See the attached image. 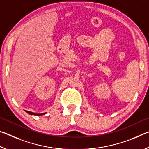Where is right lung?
<instances>
[{
	"mask_svg": "<svg viewBox=\"0 0 149 149\" xmlns=\"http://www.w3.org/2000/svg\"><path fill=\"white\" fill-rule=\"evenodd\" d=\"M26 112H27L28 114H30V115H44L45 113H42V114H37V113H32V112H30V111H26Z\"/></svg>",
	"mask_w": 149,
	"mask_h": 149,
	"instance_id": "right-lung-1",
	"label": "right lung"
}]
</instances>
